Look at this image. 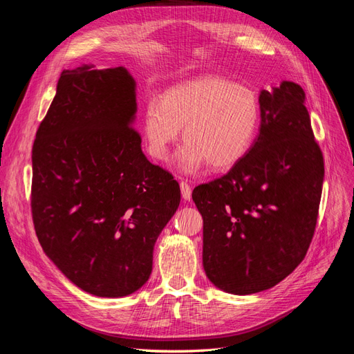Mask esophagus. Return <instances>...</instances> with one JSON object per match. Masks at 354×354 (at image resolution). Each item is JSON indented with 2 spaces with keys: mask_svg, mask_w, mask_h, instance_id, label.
Instances as JSON below:
<instances>
[{
  "mask_svg": "<svg viewBox=\"0 0 354 354\" xmlns=\"http://www.w3.org/2000/svg\"><path fill=\"white\" fill-rule=\"evenodd\" d=\"M180 190H181V196H183L185 201H190L192 199V187L187 183V181H181L180 183Z\"/></svg>",
  "mask_w": 354,
  "mask_h": 354,
  "instance_id": "obj_1",
  "label": "esophagus"
}]
</instances>
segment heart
<instances>
[{
	"mask_svg": "<svg viewBox=\"0 0 354 354\" xmlns=\"http://www.w3.org/2000/svg\"><path fill=\"white\" fill-rule=\"evenodd\" d=\"M260 102L252 90L234 82L203 77L169 87L160 100L145 106L143 134L147 151L167 160L185 127L186 143L178 165L194 173L203 165L223 171L248 153L260 125Z\"/></svg>",
	"mask_w": 354,
	"mask_h": 354,
	"instance_id": "b5f03b06",
	"label": "heart"
}]
</instances>
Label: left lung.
<instances>
[{"label":"left lung","mask_w":354,"mask_h":354,"mask_svg":"<svg viewBox=\"0 0 354 354\" xmlns=\"http://www.w3.org/2000/svg\"><path fill=\"white\" fill-rule=\"evenodd\" d=\"M259 102L260 134L248 153L192 194L203 218V270L236 295L274 286L304 260L325 176L304 90L283 81Z\"/></svg>","instance_id":"obj_1"}]
</instances>
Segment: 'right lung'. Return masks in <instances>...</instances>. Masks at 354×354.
Wrapping results in <instances>:
<instances>
[{"instance_id": "right-lung-1", "label": "right lung", "mask_w": 354, "mask_h": 354, "mask_svg": "<svg viewBox=\"0 0 354 354\" xmlns=\"http://www.w3.org/2000/svg\"><path fill=\"white\" fill-rule=\"evenodd\" d=\"M125 68L63 71L32 147V220L48 259L82 291L118 298L152 273L153 246L180 203L133 127Z\"/></svg>"}]
</instances>
